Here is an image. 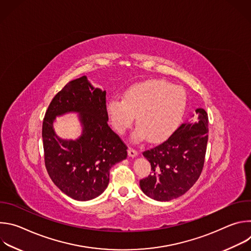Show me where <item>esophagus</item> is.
Returning a JSON list of instances; mask_svg holds the SVG:
<instances>
[{
    "label": "esophagus",
    "instance_id": "esophagus-1",
    "mask_svg": "<svg viewBox=\"0 0 251 251\" xmlns=\"http://www.w3.org/2000/svg\"><path fill=\"white\" fill-rule=\"evenodd\" d=\"M128 155H129V157L134 158V157H136L138 155V152H137V150H135L133 148H129L128 149Z\"/></svg>",
    "mask_w": 251,
    "mask_h": 251
}]
</instances>
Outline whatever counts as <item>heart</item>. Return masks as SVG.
I'll return each instance as SVG.
<instances>
[{
  "instance_id": "obj_1",
  "label": "heart",
  "mask_w": 251,
  "mask_h": 251,
  "mask_svg": "<svg viewBox=\"0 0 251 251\" xmlns=\"http://www.w3.org/2000/svg\"><path fill=\"white\" fill-rule=\"evenodd\" d=\"M187 107V95L182 87L162 79L146 80L130 86L123 98L115 97L107 103L108 113L115 129L123 134L134 123V138L150 137L159 142L170 137L180 126Z\"/></svg>"
}]
</instances>
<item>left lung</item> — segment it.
<instances>
[{
	"mask_svg": "<svg viewBox=\"0 0 251 251\" xmlns=\"http://www.w3.org/2000/svg\"><path fill=\"white\" fill-rule=\"evenodd\" d=\"M182 124L162 144L143 152L152 174L140 181L146 196L168 201L187 193L200 177L206 152L208 117L202 108Z\"/></svg>",
	"mask_w": 251,
	"mask_h": 251,
	"instance_id": "left-lung-1",
	"label": "left lung"
}]
</instances>
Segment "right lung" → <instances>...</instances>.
<instances>
[{
    "instance_id": "right-lung-1",
    "label": "right lung",
    "mask_w": 251,
    "mask_h": 251,
    "mask_svg": "<svg viewBox=\"0 0 251 251\" xmlns=\"http://www.w3.org/2000/svg\"><path fill=\"white\" fill-rule=\"evenodd\" d=\"M80 113L83 134L76 140L59 138L52 128L56 116ZM106 91L86 76L69 81L51 100L43 122L45 164L54 185L76 201L100 196L109 183L110 169L127 158V146L108 126Z\"/></svg>"
}]
</instances>
